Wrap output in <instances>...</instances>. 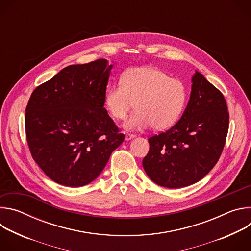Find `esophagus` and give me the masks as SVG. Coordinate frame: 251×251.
Returning <instances> with one entry per match:
<instances>
[{"label":"esophagus","instance_id":"34e87169","mask_svg":"<svg viewBox=\"0 0 251 251\" xmlns=\"http://www.w3.org/2000/svg\"><path fill=\"white\" fill-rule=\"evenodd\" d=\"M135 137H136V135L128 133V134H126V136H125V139L128 141V140H131V139H133V138H135Z\"/></svg>","mask_w":251,"mask_h":251}]
</instances>
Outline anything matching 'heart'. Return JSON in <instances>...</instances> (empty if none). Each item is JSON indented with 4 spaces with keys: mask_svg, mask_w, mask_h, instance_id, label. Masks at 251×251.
I'll list each match as a JSON object with an SVG mask.
<instances>
[{
    "mask_svg": "<svg viewBox=\"0 0 251 251\" xmlns=\"http://www.w3.org/2000/svg\"><path fill=\"white\" fill-rule=\"evenodd\" d=\"M188 99L186 84L154 66L131 68L122 75L120 83L105 92L104 103L117 121L126 119L129 130H142L152 126L155 130L172 127L180 119Z\"/></svg>",
    "mask_w": 251,
    "mask_h": 251,
    "instance_id": "obj_1",
    "label": "heart"
}]
</instances>
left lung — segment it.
I'll use <instances>...</instances> for the list:
<instances>
[{
  "label": "left lung",
  "instance_id": "left-lung-1",
  "mask_svg": "<svg viewBox=\"0 0 251 251\" xmlns=\"http://www.w3.org/2000/svg\"><path fill=\"white\" fill-rule=\"evenodd\" d=\"M229 126L224 94L196 71L190 101L172 128L148 141L143 167L156 184L170 189L199 182L223 153Z\"/></svg>",
  "mask_w": 251,
  "mask_h": 251
}]
</instances>
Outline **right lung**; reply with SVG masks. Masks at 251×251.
Segmentation results:
<instances>
[{
    "label": "right lung",
    "instance_id": "add662e5",
    "mask_svg": "<svg viewBox=\"0 0 251 251\" xmlns=\"http://www.w3.org/2000/svg\"><path fill=\"white\" fill-rule=\"evenodd\" d=\"M111 68L103 58L69 65L29 97L25 125L30 155L59 185L91 183L125 139L104 108Z\"/></svg>",
    "mask_w": 251,
    "mask_h": 251
}]
</instances>
